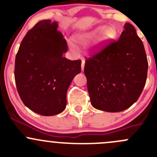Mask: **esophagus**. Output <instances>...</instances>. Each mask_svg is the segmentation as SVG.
Masks as SVG:
<instances>
[{
	"instance_id": "1",
	"label": "esophagus",
	"mask_w": 157,
	"mask_h": 157,
	"mask_svg": "<svg viewBox=\"0 0 157 157\" xmlns=\"http://www.w3.org/2000/svg\"><path fill=\"white\" fill-rule=\"evenodd\" d=\"M81 61H82L81 69H82V71H83V70H84V65H85V60H84V58H82Z\"/></svg>"
}]
</instances>
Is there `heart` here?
<instances>
[{
  "label": "heart",
  "instance_id": "heart-1",
  "mask_svg": "<svg viewBox=\"0 0 157 157\" xmlns=\"http://www.w3.org/2000/svg\"><path fill=\"white\" fill-rule=\"evenodd\" d=\"M105 27L103 26H101V27L96 28V29H93L92 31L86 32V33H80V34L77 35L75 36V42L77 43L80 44V45H85V44H87L89 42L92 40L93 39H94L97 35H99L101 32L102 31ZM115 35L114 32L112 31L111 29H108L105 30L103 33L102 36L95 42V44L93 45V49L95 50H98L102 47V45H103L105 42H106L107 41L110 40L111 39H112Z\"/></svg>",
  "mask_w": 157,
  "mask_h": 157
}]
</instances>
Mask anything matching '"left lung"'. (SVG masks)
Here are the masks:
<instances>
[{"label": "left lung", "instance_id": "left-lung-1", "mask_svg": "<svg viewBox=\"0 0 157 157\" xmlns=\"http://www.w3.org/2000/svg\"><path fill=\"white\" fill-rule=\"evenodd\" d=\"M119 39L85 61L90 102L108 112L124 111L138 99L147 80L146 52L131 23H126Z\"/></svg>", "mask_w": 157, "mask_h": 157}]
</instances>
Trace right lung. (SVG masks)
<instances>
[{"instance_id": "1", "label": "right lung", "mask_w": 157, "mask_h": 157, "mask_svg": "<svg viewBox=\"0 0 157 157\" xmlns=\"http://www.w3.org/2000/svg\"><path fill=\"white\" fill-rule=\"evenodd\" d=\"M58 22L36 23L22 41L15 59L16 85L26 107L44 116L61 113L67 105V91L81 71V61L63 56L67 52Z\"/></svg>"}]
</instances>
